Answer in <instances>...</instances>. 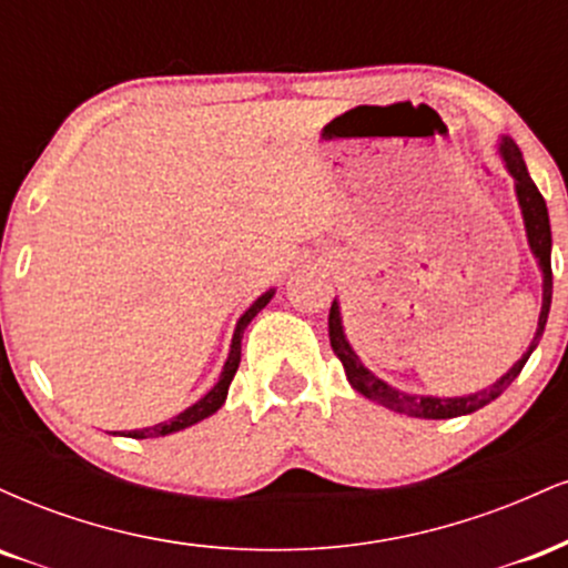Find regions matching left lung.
Segmentation results:
<instances>
[{
	"label": "left lung",
	"instance_id": "1",
	"mask_svg": "<svg viewBox=\"0 0 568 568\" xmlns=\"http://www.w3.org/2000/svg\"><path fill=\"white\" fill-rule=\"evenodd\" d=\"M497 152H499L501 165H505V171L513 175L515 200H518L520 216H524V230H526V240H529V251H531V256L537 258L539 272H542V310H539L537 331H534V338H531L529 347H526L524 355L513 363V368L507 371V374H501L497 382L488 384V387L478 389V393H470V395L438 397V395L403 393V389L393 387V384L379 379L374 371L363 366V361L357 357V352L352 349L347 334H344L342 306H338L336 298H334V304H331V315H328L331 347H334L336 357L342 361L344 374H347V382L352 384V389H357V393L366 395L368 400H376L384 408L397 410V414L416 416V419H454V416L473 414V410L488 406V403L497 400V397L515 382V376L524 371L526 361H529L531 352L537 349L539 338H542V334H545V323H547V315H550V302H552L550 216H547L545 197L539 194V189L531 181L529 171H526V162H524V154H520L518 143H515L510 135H501Z\"/></svg>",
	"mask_w": 568,
	"mask_h": 568
}]
</instances>
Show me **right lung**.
Instances as JSON below:
<instances>
[{
	"mask_svg": "<svg viewBox=\"0 0 568 568\" xmlns=\"http://www.w3.org/2000/svg\"><path fill=\"white\" fill-rule=\"evenodd\" d=\"M272 296H275V288H270L262 296L256 298L247 310L240 315L237 325H234V334H232V344H230V355H226V363L224 368H221V376L219 382L213 384L211 389H207L205 395L200 397L197 403H192V406L181 410V414L171 416V419L160 422V425H152V427H143V429H130V433H120L125 435V438H135V440H143V438H162V435H171V433H179V429H186L192 425H197V422L207 419L211 414H216V410L224 406L226 400V393H230V384L234 379V374H237V366H240V344H243V334L247 328V323L253 321V317L258 315V312L264 310L266 304L272 302ZM116 435V433H114Z\"/></svg>",
	"mask_w": 568,
	"mask_h": 568,
	"instance_id": "add662e5",
	"label": "right lung"
}]
</instances>
